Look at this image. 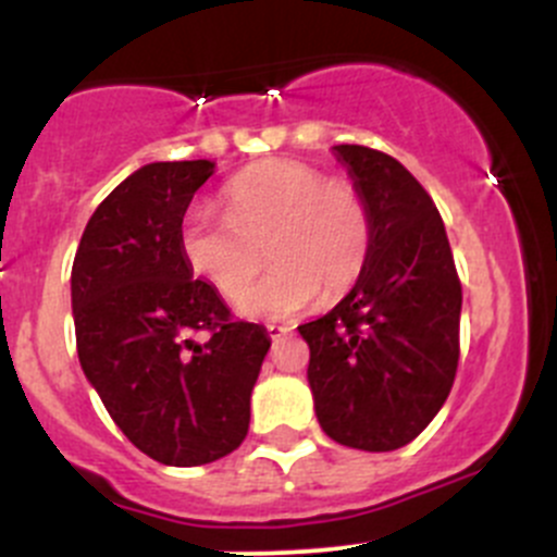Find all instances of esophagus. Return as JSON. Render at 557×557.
Here are the masks:
<instances>
[{"label": "esophagus", "instance_id": "1", "mask_svg": "<svg viewBox=\"0 0 557 557\" xmlns=\"http://www.w3.org/2000/svg\"><path fill=\"white\" fill-rule=\"evenodd\" d=\"M290 331H294L290 325H274V323L267 325V334H269V339H272V342H280L283 336H288Z\"/></svg>", "mask_w": 557, "mask_h": 557}]
</instances>
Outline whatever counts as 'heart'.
<instances>
[{
    "label": "heart",
    "instance_id": "1",
    "mask_svg": "<svg viewBox=\"0 0 557 557\" xmlns=\"http://www.w3.org/2000/svg\"><path fill=\"white\" fill-rule=\"evenodd\" d=\"M221 199L226 215H185L180 247L190 272L232 307L245 305L267 256L272 272L247 301L261 318H290L318 296L342 299L367 272L374 215L358 185L329 180L301 161L272 159L228 180Z\"/></svg>",
    "mask_w": 557,
    "mask_h": 557
}]
</instances>
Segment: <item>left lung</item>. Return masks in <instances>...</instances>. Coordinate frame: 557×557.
Instances as JSON below:
<instances>
[{"label": "left lung", "mask_w": 557, "mask_h": 557, "mask_svg": "<svg viewBox=\"0 0 557 557\" xmlns=\"http://www.w3.org/2000/svg\"><path fill=\"white\" fill-rule=\"evenodd\" d=\"M369 199L374 250L356 288L299 325L320 429L367 453L409 445L450 396L460 356V280L429 190L383 150L336 145Z\"/></svg>", "instance_id": "1"}]
</instances>
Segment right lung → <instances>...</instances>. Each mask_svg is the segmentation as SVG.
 I'll return each mask as SVG.
<instances>
[{
	"label": "right lung",
	"instance_id": "right-lung-1",
	"mask_svg": "<svg viewBox=\"0 0 557 557\" xmlns=\"http://www.w3.org/2000/svg\"><path fill=\"white\" fill-rule=\"evenodd\" d=\"M212 170L205 159L137 170L97 207L72 263L83 372L126 440L166 466L243 445L272 345L185 263L183 215Z\"/></svg>",
	"mask_w": 557,
	"mask_h": 557
}]
</instances>
